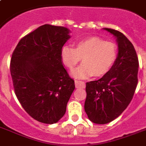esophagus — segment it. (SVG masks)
Masks as SVG:
<instances>
[{
	"label": "esophagus",
	"instance_id": "obj_1",
	"mask_svg": "<svg viewBox=\"0 0 146 146\" xmlns=\"http://www.w3.org/2000/svg\"><path fill=\"white\" fill-rule=\"evenodd\" d=\"M75 85L76 87H77V88H85L86 87L85 82L80 81V80H75Z\"/></svg>",
	"mask_w": 146,
	"mask_h": 146
}]
</instances>
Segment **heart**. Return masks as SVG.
Here are the masks:
<instances>
[{"instance_id":"b5f03b06","label":"heart","mask_w":146,"mask_h":146,"mask_svg":"<svg viewBox=\"0 0 146 146\" xmlns=\"http://www.w3.org/2000/svg\"><path fill=\"white\" fill-rule=\"evenodd\" d=\"M117 57V47L113 42L98 37H89L75 43V48L66 45L62 48L61 58L64 65L73 70L82 58V64L73 74L75 77H100L111 70Z\"/></svg>"}]
</instances>
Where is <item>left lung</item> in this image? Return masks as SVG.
I'll use <instances>...</instances> for the list:
<instances>
[{
    "label": "left lung",
    "instance_id": "1",
    "mask_svg": "<svg viewBox=\"0 0 146 146\" xmlns=\"http://www.w3.org/2000/svg\"><path fill=\"white\" fill-rule=\"evenodd\" d=\"M104 29L116 38L118 53L108 73L99 80L86 82L85 111L97 124L118 117L131 102L138 83L139 60L133 44L119 31Z\"/></svg>",
    "mask_w": 146,
    "mask_h": 146
}]
</instances>
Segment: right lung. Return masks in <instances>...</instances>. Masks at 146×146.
Returning <instances> with one entry per match:
<instances>
[{
  "mask_svg": "<svg viewBox=\"0 0 146 146\" xmlns=\"http://www.w3.org/2000/svg\"><path fill=\"white\" fill-rule=\"evenodd\" d=\"M70 33L66 27L45 24L24 36L13 52L15 94L25 111L43 123L53 124L63 117L75 89L61 58Z\"/></svg>",
  "mask_w": 146,
  "mask_h": 146,
  "instance_id": "obj_1",
  "label": "right lung"
}]
</instances>
